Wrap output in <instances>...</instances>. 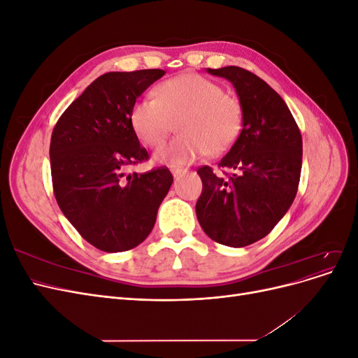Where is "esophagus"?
<instances>
[{
    "label": "esophagus",
    "mask_w": 358,
    "mask_h": 358,
    "mask_svg": "<svg viewBox=\"0 0 358 358\" xmlns=\"http://www.w3.org/2000/svg\"><path fill=\"white\" fill-rule=\"evenodd\" d=\"M170 171H171L173 176H180V175H183V173H187V169L171 166V167H170Z\"/></svg>",
    "instance_id": "esophagus-1"
}]
</instances>
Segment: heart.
<instances>
[{
	"mask_svg": "<svg viewBox=\"0 0 358 358\" xmlns=\"http://www.w3.org/2000/svg\"><path fill=\"white\" fill-rule=\"evenodd\" d=\"M137 137L158 148L178 122L182 136L161 148L155 158L183 166L204 155L227 152L242 131L243 113L236 99L222 86L196 73H183L157 86L155 99H138L131 113Z\"/></svg>",
	"mask_w": 358,
	"mask_h": 358,
	"instance_id": "1",
	"label": "heart"
}]
</instances>
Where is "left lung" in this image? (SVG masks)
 Wrapping results in <instances>:
<instances>
[{"label":"left lung","mask_w":358,"mask_h":358,"mask_svg":"<svg viewBox=\"0 0 358 358\" xmlns=\"http://www.w3.org/2000/svg\"><path fill=\"white\" fill-rule=\"evenodd\" d=\"M208 73L233 83L243 128L218 164L234 170L233 175L216 176L209 166L197 170L203 182L197 220L212 241L243 248L272 231L294 201L301 134L285 101L254 73L236 66Z\"/></svg>","instance_id":"1"}]
</instances>
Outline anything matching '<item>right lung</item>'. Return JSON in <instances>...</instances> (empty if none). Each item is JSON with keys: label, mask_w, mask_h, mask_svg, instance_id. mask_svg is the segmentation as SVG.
Returning <instances> with one entry per match:
<instances>
[{"label": "right lung", "mask_w": 358, "mask_h": 358, "mask_svg": "<svg viewBox=\"0 0 358 358\" xmlns=\"http://www.w3.org/2000/svg\"><path fill=\"white\" fill-rule=\"evenodd\" d=\"M164 74L152 69L100 76L67 107L52 131L50 171L59 209L100 251L122 252L142 243L171 187L166 167L124 173L149 158L129 113L138 96Z\"/></svg>", "instance_id": "right-lung-1"}]
</instances>
